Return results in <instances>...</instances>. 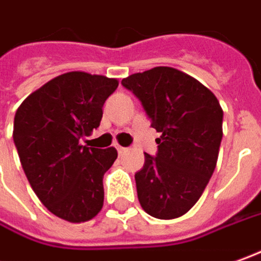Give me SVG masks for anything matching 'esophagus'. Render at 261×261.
<instances>
[{
  "mask_svg": "<svg viewBox=\"0 0 261 261\" xmlns=\"http://www.w3.org/2000/svg\"><path fill=\"white\" fill-rule=\"evenodd\" d=\"M116 149H118V153H119V154H123L127 150V149L123 148V146H118V148H116Z\"/></svg>",
  "mask_w": 261,
  "mask_h": 261,
  "instance_id": "1",
  "label": "esophagus"
}]
</instances>
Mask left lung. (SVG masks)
<instances>
[{
  "instance_id": "1",
  "label": "left lung",
  "mask_w": 261,
  "mask_h": 261,
  "mask_svg": "<svg viewBox=\"0 0 261 261\" xmlns=\"http://www.w3.org/2000/svg\"><path fill=\"white\" fill-rule=\"evenodd\" d=\"M141 100L156 139L154 156L145 153L135 173L142 209L156 219L188 213L202 196L216 168L223 136V111L197 79L169 66H156L122 79Z\"/></svg>"
}]
</instances>
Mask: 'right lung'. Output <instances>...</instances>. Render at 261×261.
Here are the masks:
<instances>
[{"instance_id":"right-lung-1","label":"right lung","mask_w":261,"mask_h":261,"mask_svg":"<svg viewBox=\"0 0 261 261\" xmlns=\"http://www.w3.org/2000/svg\"><path fill=\"white\" fill-rule=\"evenodd\" d=\"M118 81L68 72L32 92L14 118V143L38 199L71 223L95 217L103 206V175L118 158L115 148L81 145L99 126L105 100Z\"/></svg>"}]
</instances>
